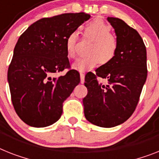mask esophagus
I'll list each match as a JSON object with an SVG mask.
<instances>
[{
    "mask_svg": "<svg viewBox=\"0 0 159 159\" xmlns=\"http://www.w3.org/2000/svg\"><path fill=\"white\" fill-rule=\"evenodd\" d=\"M80 78H81V83H84V82H85V74L83 73H80Z\"/></svg>",
    "mask_w": 159,
    "mask_h": 159,
    "instance_id": "1",
    "label": "esophagus"
}]
</instances>
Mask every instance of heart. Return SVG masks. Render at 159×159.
Here are the masks:
<instances>
[{
	"mask_svg": "<svg viewBox=\"0 0 159 159\" xmlns=\"http://www.w3.org/2000/svg\"><path fill=\"white\" fill-rule=\"evenodd\" d=\"M111 33V27L101 18H95L84 26V38L91 40L88 45L86 57H81L73 64V69L85 72L94 69L100 63L107 65L112 61L118 50V42ZM77 34L73 31L65 41L66 54L69 58L76 57Z\"/></svg>",
	"mask_w": 159,
	"mask_h": 159,
	"instance_id": "heart-1",
	"label": "heart"
}]
</instances>
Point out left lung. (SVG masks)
<instances>
[{
  "label": "left lung",
  "instance_id": "obj_1",
  "mask_svg": "<svg viewBox=\"0 0 159 159\" xmlns=\"http://www.w3.org/2000/svg\"><path fill=\"white\" fill-rule=\"evenodd\" d=\"M107 21L115 29L118 50L110 63L86 73L88 93L83 98L86 120L102 128L117 126L131 116L147 77L146 48L139 33L120 18ZM98 77L108 83H98Z\"/></svg>",
  "mask_w": 159,
  "mask_h": 159
}]
</instances>
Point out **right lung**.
Segmentation results:
<instances>
[{
  "instance_id": "obj_1",
  "label": "right lung",
  "mask_w": 159,
  "mask_h": 159,
  "mask_svg": "<svg viewBox=\"0 0 159 159\" xmlns=\"http://www.w3.org/2000/svg\"><path fill=\"white\" fill-rule=\"evenodd\" d=\"M90 18L85 13L43 18L21 34L8 69V82L14 110L32 127H47L63 112V102L80 82V74L70 69L65 41L71 32ZM68 68L66 75L54 73Z\"/></svg>"
}]
</instances>
